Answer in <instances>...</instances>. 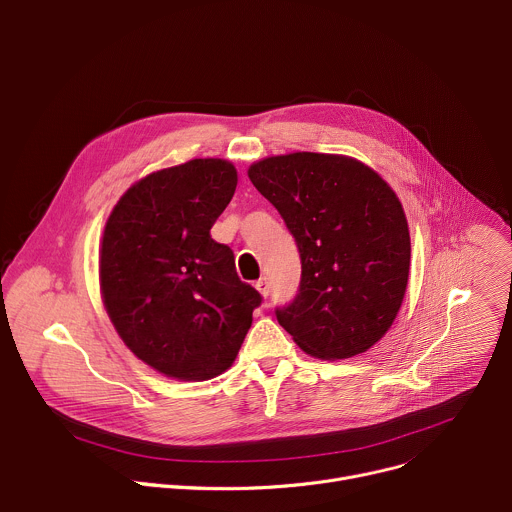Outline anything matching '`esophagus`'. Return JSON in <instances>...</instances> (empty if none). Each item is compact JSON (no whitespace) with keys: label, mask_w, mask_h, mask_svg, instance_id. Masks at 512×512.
Here are the masks:
<instances>
[{"label":"esophagus","mask_w":512,"mask_h":512,"mask_svg":"<svg viewBox=\"0 0 512 512\" xmlns=\"http://www.w3.org/2000/svg\"><path fill=\"white\" fill-rule=\"evenodd\" d=\"M255 288L261 292V296H269V292H271V282H269V277L267 275H263V277H259V280L255 282Z\"/></svg>","instance_id":"1"}]
</instances>
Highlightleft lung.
Wrapping results in <instances>:
<instances>
[{"mask_svg":"<svg viewBox=\"0 0 512 512\" xmlns=\"http://www.w3.org/2000/svg\"><path fill=\"white\" fill-rule=\"evenodd\" d=\"M249 179L296 239L302 275L277 322L308 355L347 359L376 345L400 310L410 235L400 200L367 165L322 153L267 157Z\"/></svg>","mask_w":512,"mask_h":512,"instance_id":"1","label":"left lung"}]
</instances>
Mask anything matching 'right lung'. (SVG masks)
I'll list each match as a JSON object with an SVG mask.
<instances>
[{"instance_id":"add662e5","label":"right lung","mask_w":512,"mask_h":512,"mask_svg":"<svg viewBox=\"0 0 512 512\" xmlns=\"http://www.w3.org/2000/svg\"><path fill=\"white\" fill-rule=\"evenodd\" d=\"M235 190V165L192 159L136 181L106 222L104 306L126 347L167 378L220 376L263 300L241 282L232 249L210 237Z\"/></svg>"}]
</instances>
